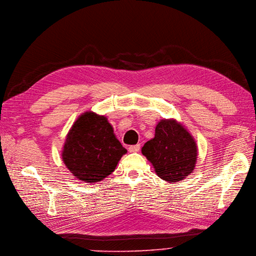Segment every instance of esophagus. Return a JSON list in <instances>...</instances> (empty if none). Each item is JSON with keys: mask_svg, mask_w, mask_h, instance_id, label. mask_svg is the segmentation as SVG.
Instances as JSON below:
<instances>
[{"mask_svg": "<svg viewBox=\"0 0 256 256\" xmlns=\"http://www.w3.org/2000/svg\"><path fill=\"white\" fill-rule=\"evenodd\" d=\"M140 150V144H135V146H130L128 148L130 152H137Z\"/></svg>", "mask_w": 256, "mask_h": 256, "instance_id": "obj_1", "label": "esophagus"}]
</instances>
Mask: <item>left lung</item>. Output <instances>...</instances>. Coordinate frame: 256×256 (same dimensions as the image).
<instances>
[{
	"label": "left lung",
	"instance_id": "obj_1",
	"mask_svg": "<svg viewBox=\"0 0 256 256\" xmlns=\"http://www.w3.org/2000/svg\"><path fill=\"white\" fill-rule=\"evenodd\" d=\"M141 152L152 164L156 174L170 183L184 180L196 168V141L174 119L161 120L156 126L154 137L144 144Z\"/></svg>",
	"mask_w": 256,
	"mask_h": 256
}]
</instances>
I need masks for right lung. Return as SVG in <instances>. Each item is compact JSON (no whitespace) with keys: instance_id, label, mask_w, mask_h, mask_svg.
Listing matches in <instances>:
<instances>
[{"instance_id":"add662e5","label":"right lung","mask_w":256,"mask_h":256,"mask_svg":"<svg viewBox=\"0 0 256 256\" xmlns=\"http://www.w3.org/2000/svg\"><path fill=\"white\" fill-rule=\"evenodd\" d=\"M124 154L106 117L86 112L66 135L62 157L75 178L95 183L112 174Z\"/></svg>"}]
</instances>
